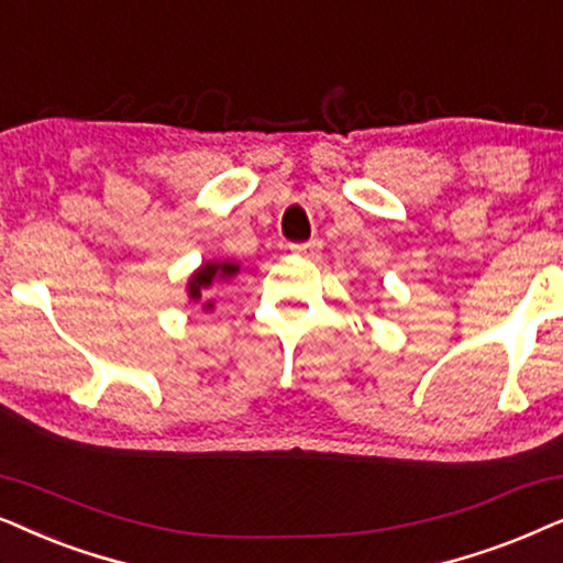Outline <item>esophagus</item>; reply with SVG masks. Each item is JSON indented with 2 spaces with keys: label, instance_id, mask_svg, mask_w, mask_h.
Instances as JSON below:
<instances>
[{
  "label": "esophagus",
  "instance_id": "1",
  "mask_svg": "<svg viewBox=\"0 0 563 563\" xmlns=\"http://www.w3.org/2000/svg\"><path fill=\"white\" fill-rule=\"evenodd\" d=\"M290 252L298 254V257H303V260H317L319 252H321V242H319V239H311V242L294 244V246H290Z\"/></svg>",
  "mask_w": 563,
  "mask_h": 563
}]
</instances>
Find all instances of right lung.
Returning a JSON list of instances; mask_svg holds the SVG:
<instances>
[{"instance_id": "1", "label": "right lung", "mask_w": 563, "mask_h": 563, "mask_svg": "<svg viewBox=\"0 0 563 563\" xmlns=\"http://www.w3.org/2000/svg\"><path fill=\"white\" fill-rule=\"evenodd\" d=\"M239 273V265L236 262H203L195 273L190 275V280H187V298L190 301H206L203 309L211 311L213 309V301H211V288L213 283L219 280H229V277H234Z\"/></svg>"}]
</instances>
